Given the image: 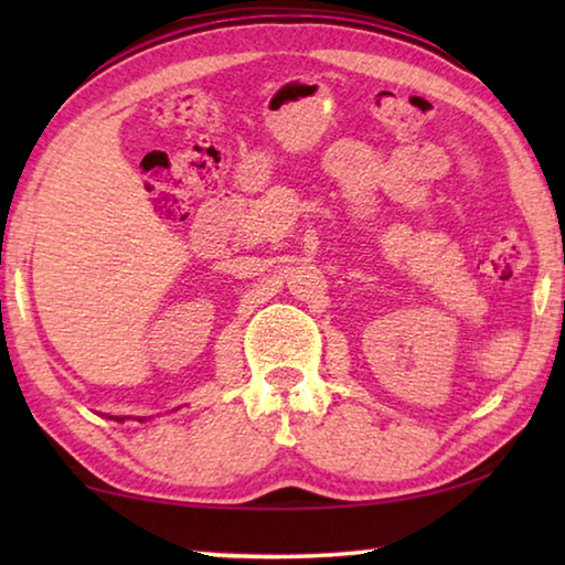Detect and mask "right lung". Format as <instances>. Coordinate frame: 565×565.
<instances>
[{
	"mask_svg": "<svg viewBox=\"0 0 565 565\" xmlns=\"http://www.w3.org/2000/svg\"><path fill=\"white\" fill-rule=\"evenodd\" d=\"M111 418H114V416H111ZM117 420H124V416H121V418L117 416ZM137 420H147V418H137Z\"/></svg>",
	"mask_w": 565,
	"mask_h": 565,
	"instance_id": "obj_1",
	"label": "right lung"
}]
</instances>
